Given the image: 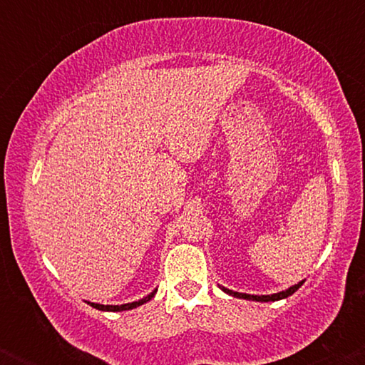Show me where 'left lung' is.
Segmentation results:
<instances>
[{
	"label": "left lung",
	"mask_w": 365,
	"mask_h": 365,
	"mask_svg": "<svg viewBox=\"0 0 365 365\" xmlns=\"http://www.w3.org/2000/svg\"><path fill=\"white\" fill-rule=\"evenodd\" d=\"M302 284H304V282H300V283L293 284V287L288 288V290L279 292V293H273V295H249V293H238V292L226 290V288H223V292L230 293V295H233V297H237V299L255 300V302H274V300H282V299H287V297H290L292 293H295L300 287H302Z\"/></svg>",
	"instance_id": "left-lung-1"
}]
</instances>
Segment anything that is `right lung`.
Segmentation results:
<instances>
[{
	"label": "right lung",
	"instance_id": "1",
	"mask_svg": "<svg viewBox=\"0 0 365 365\" xmlns=\"http://www.w3.org/2000/svg\"><path fill=\"white\" fill-rule=\"evenodd\" d=\"M154 293H156V290H154L153 293H149L148 297H144V299L139 300V302H132V304H123V305H101V304H92L89 302V305H92L94 309H99V311H106V312H120V311H130V309H135L139 307V305L149 302L150 299L154 297Z\"/></svg>",
	"mask_w": 365,
	"mask_h": 365
}]
</instances>
